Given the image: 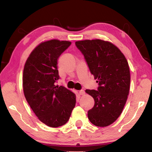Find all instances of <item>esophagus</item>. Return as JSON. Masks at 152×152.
<instances>
[{"label":"esophagus","instance_id":"34e87169","mask_svg":"<svg viewBox=\"0 0 152 152\" xmlns=\"http://www.w3.org/2000/svg\"><path fill=\"white\" fill-rule=\"evenodd\" d=\"M84 93H85V92H84V91H83V90H81V91H79V92H78L79 95H83V94H84Z\"/></svg>","mask_w":152,"mask_h":152}]
</instances>
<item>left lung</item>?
Listing matches in <instances>:
<instances>
[{
    "instance_id": "obj_1",
    "label": "left lung",
    "mask_w": 152,
    "mask_h": 152,
    "mask_svg": "<svg viewBox=\"0 0 152 152\" xmlns=\"http://www.w3.org/2000/svg\"><path fill=\"white\" fill-rule=\"evenodd\" d=\"M75 44L99 86L97 91L86 90L94 100L93 108L88 111V119L97 127H107L118 119L127 101L130 87L127 59L107 41L88 39Z\"/></svg>"
}]
</instances>
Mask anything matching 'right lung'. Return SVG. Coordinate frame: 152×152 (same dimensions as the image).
Instances as JSON below:
<instances>
[{"instance_id": "add662e5", "label": "right lung", "mask_w": 152, "mask_h": 152, "mask_svg": "<svg viewBox=\"0 0 152 152\" xmlns=\"http://www.w3.org/2000/svg\"><path fill=\"white\" fill-rule=\"evenodd\" d=\"M71 43L58 39L41 43L30 53L24 66L25 99L39 121L51 127L65 125L76 105L75 94L55 84L60 78L58 60Z\"/></svg>"}]
</instances>
